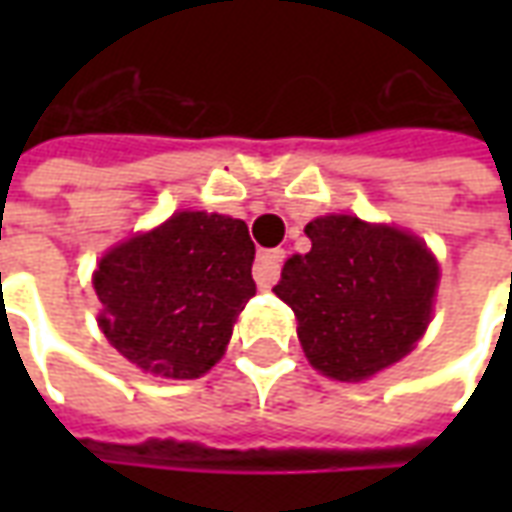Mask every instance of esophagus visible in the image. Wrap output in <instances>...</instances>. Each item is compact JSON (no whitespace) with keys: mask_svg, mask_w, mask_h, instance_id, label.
Returning <instances> with one entry per match:
<instances>
[{"mask_svg":"<svg viewBox=\"0 0 512 512\" xmlns=\"http://www.w3.org/2000/svg\"><path fill=\"white\" fill-rule=\"evenodd\" d=\"M282 257H285L282 249H268V252H260V255H257L255 260L257 288H271V285H277L279 268H282Z\"/></svg>","mask_w":512,"mask_h":512,"instance_id":"obj_1","label":"esophagus"}]
</instances>
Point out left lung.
I'll return each mask as SVG.
<instances>
[{"instance_id": "obj_1", "label": "left lung", "mask_w": 512, "mask_h": 512, "mask_svg": "<svg viewBox=\"0 0 512 512\" xmlns=\"http://www.w3.org/2000/svg\"><path fill=\"white\" fill-rule=\"evenodd\" d=\"M304 233L307 255L288 257L274 293L296 312L315 370L365 381L414 351L433 315L439 263L417 235L329 213Z\"/></svg>"}]
</instances>
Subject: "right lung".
I'll return each instance as SVG.
<instances>
[{"mask_svg":"<svg viewBox=\"0 0 512 512\" xmlns=\"http://www.w3.org/2000/svg\"><path fill=\"white\" fill-rule=\"evenodd\" d=\"M255 244L241 219L180 211L109 249L95 268L98 326L131 365L200 378L222 359L255 296Z\"/></svg>","mask_w":512,"mask_h":512,"instance_id":"obj_1","label":"right lung"}]
</instances>
